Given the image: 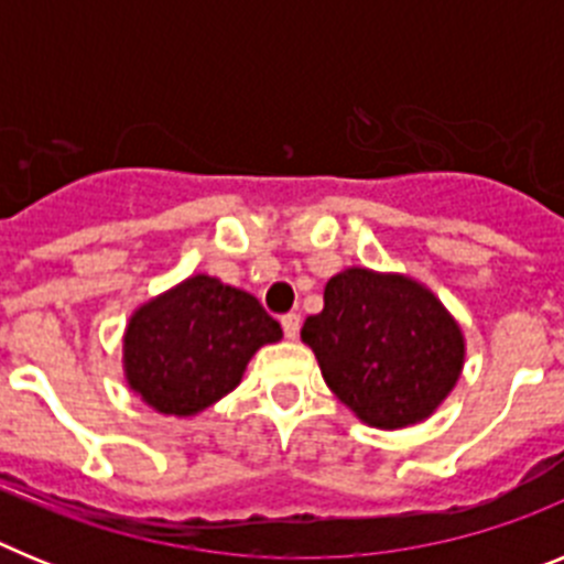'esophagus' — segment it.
I'll list each match as a JSON object with an SVG mask.
<instances>
[{"label": "esophagus", "instance_id": "esophagus-1", "mask_svg": "<svg viewBox=\"0 0 564 564\" xmlns=\"http://www.w3.org/2000/svg\"><path fill=\"white\" fill-rule=\"evenodd\" d=\"M279 322H282V330H285L288 338L299 336V327H302V316H299V313H285Z\"/></svg>", "mask_w": 564, "mask_h": 564}]
</instances>
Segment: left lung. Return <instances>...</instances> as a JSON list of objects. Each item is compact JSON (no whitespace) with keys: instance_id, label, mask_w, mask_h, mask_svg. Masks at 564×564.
<instances>
[{"instance_id":"8db88e82","label":"left lung","mask_w":564,"mask_h":564,"mask_svg":"<svg viewBox=\"0 0 564 564\" xmlns=\"http://www.w3.org/2000/svg\"><path fill=\"white\" fill-rule=\"evenodd\" d=\"M302 341L327 387L378 430L430 415L463 367L460 327L441 302L412 279L367 268L327 282L325 311L307 316Z\"/></svg>"}]
</instances>
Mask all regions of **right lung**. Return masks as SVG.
Instances as JSON below:
<instances>
[{"mask_svg": "<svg viewBox=\"0 0 564 564\" xmlns=\"http://www.w3.org/2000/svg\"><path fill=\"white\" fill-rule=\"evenodd\" d=\"M279 338V322L251 293L200 273L134 313L123 341L127 381L163 415H197Z\"/></svg>", "mask_w": 564, "mask_h": 564, "instance_id": "obj_1", "label": "right lung"}]
</instances>
